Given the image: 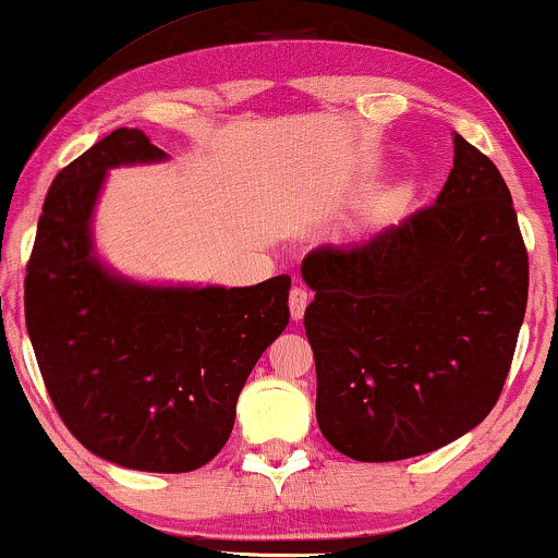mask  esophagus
Returning a JSON list of instances; mask_svg holds the SVG:
<instances>
[{"label":"esophagus","mask_w":558,"mask_h":558,"mask_svg":"<svg viewBox=\"0 0 558 558\" xmlns=\"http://www.w3.org/2000/svg\"><path fill=\"white\" fill-rule=\"evenodd\" d=\"M307 304H310L307 289L292 287V292H289V312H292V319H302L304 310H307Z\"/></svg>","instance_id":"34e87169"}]
</instances>
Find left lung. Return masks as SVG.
Masks as SVG:
<instances>
[{"label":"left lung","instance_id":"8db88e82","mask_svg":"<svg viewBox=\"0 0 558 558\" xmlns=\"http://www.w3.org/2000/svg\"><path fill=\"white\" fill-rule=\"evenodd\" d=\"M434 205L361 243L312 248L304 330L317 424L357 462L434 452L475 429L515 353L529 256L513 197L490 159L452 134Z\"/></svg>","mask_w":558,"mask_h":558}]
</instances>
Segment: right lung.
<instances>
[{"label": "right lung", "mask_w": 558, "mask_h": 558, "mask_svg": "<svg viewBox=\"0 0 558 558\" xmlns=\"http://www.w3.org/2000/svg\"><path fill=\"white\" fill-rule=\"evenodd\" d=\"M167 162L117 129L58 172L25 279L27 335L60 418L119 468L190 472L231 437L235 401L289 325V274L254 287L165 284L113 269L94 216L109 170Z\"/></svg>", "instance_id": "add662e5"}]
</instances>
